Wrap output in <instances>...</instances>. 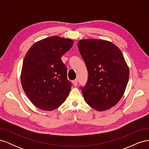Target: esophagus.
<instances>
[{
	"label": "esophagus",
	"mask_w": 149,
	"mask_h": 149,
	"mask_svg": "<svg viewBox=\"0 0 149 149\" xmlns=\"http://www.w3.org/2000/svg\"><path fill=\"white\" fill-rule=\"evenodd\" d=\"M73 85L74 86H77V84H78V79H76L73 80Z\"/></svg>",
	"instance_id": "esophagus-1"
}]
</instances>
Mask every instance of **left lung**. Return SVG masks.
<instances>
[{"label":"left lung","mask_w":149,"mask_h":149,"mask_svg":"<svg viewBox=\"0 0 149 149\" xmlns=\"http://www.w3.org/2000/svg\"><path fill=\"white\" fill-rule=\"evenodd\" d=\"M78 47L88 72V82L81 88L84 101L96 111L109 109L123 97L129 78L123 53L104 40H81Z\"/></svg>","instance_id":"8db88e82"}]
</instances>
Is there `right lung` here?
Returning <instances> with one entry per match:
<instances>
[{"instance_id": "1", "label": "right lung", "mask_w": 149, "mask_h": 149, "mask_svg": "<svg viewBox=\"0 0 149 149\" xmlns=\"http://www.w3.org/2000/svg\"><path fill=\"white\" fill-rule=\"evenodd\" d=\"M73 40L56 36L35 43L22 65V86L30 101L43 111H53L65 102L71 90L67 69L61 57Z\"/></svg>"}]
</instances>
